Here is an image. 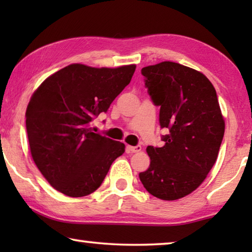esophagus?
<instances>
[{"label":"esophagus","instance_id":"34e87169","mask_svg":"<svg viewBox=\"0 0 252 252\" xmlns=\"http://www.w3.org/2000/svg\"><path fill=\"white\" fill-rule=\"evenodd\" d=\"M129 149H130V151L131 152H140L142 150V148H141V146H135V147H129Z\"/></svg>","mask_w":252,"mask_h":252}]
</instances>
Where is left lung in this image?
Instances as JSON below:
<instances>
[{"label":"left lung","mask_w":252,"mask_h":252,"mask_svg":"<svg viewBox=\"0 0 252 252\" xmlns=\"http://www.w3.org/2000/svg\"><path fill=\"white\" fill-rule=\"evenodd\" d=\"M141 74L169 133L162 147L147 148L150 167L139 178L155 197L180 199L201 185L218 157L224 134L218 96L206 75L179 63L146 66Z\"/></svg>","instance_id":"1"}]
</instances>
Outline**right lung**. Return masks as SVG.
I'll return each mask as SVG.
<instances>
[{"label": "right lung", "instance_id": "right-lung-1", "mask_svg": "<svg viewBox=\"0 0 252 252\" xmlns=\"http://www.w3.org/2000/svg\"><path fill=\"white\" fill-rule=\"evenodd\" d=\"M135 65L71 64L49 76L29 102L27 132L36 167L55 190L84 197L99 188L125 144L94 133L91 122L130 83Z\"/></svg>", "mask_w": 252, "mask_h": 252}]
</instances>
